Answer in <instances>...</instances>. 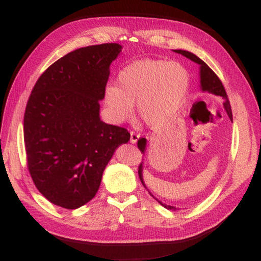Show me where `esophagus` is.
<instances>
[{"instance_id":"esophagus-1","label":"esophagus","mask_w":261,"mask_h":261,"mask_svg":"<svg viewBox=\"0 0 261 261\" xmlns=\"http://www.w3.org/2000/svg\"><path fill=\"white\" fill-rule=\"evenodd\" d=\"M139 135L138 134H136V132H134V131H131L130 132V143H132V144H136L137 141L139 140Z\"/></svg>"}]
</instances>
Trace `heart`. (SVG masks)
Instances as JSON below:
<instances>
[{
	"label": "heart",
	"mask_w": 261,
	"mask_h": 261,
	"mask_svg": "<svg viewBox=\"0 0 261 261\" xmlns=\"http://www.w3.org/2000/svg\"><path fill=\"white\" fill-rule=\"evenodd\" d=\"M190 74L178 62L143 59L123 68L117 85L105 88L103 105L110 120L122 123L134 105L147 125L160 127L177 116L187 101Z\"/></svg>",
	"instance_id": "1"
}]
</instances>
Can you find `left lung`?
<instances>
[{"mask_svg": "<svg viewBox=\"0 0 261 261\" xmlns=\"http://www.w3.org/2000/svg\"><path fill=\"white\" fill-rule=\"evenodd\" d=\"M175 53H177V54H180L187 57V59L191 60L192 62H194V63L199 64V79H200V90L202 92H208V93L211 94H214L216 96H221V98L223 99V107H224V110H226L228 116L230 120H232V114H231V107H230V103H229V100H228V96H227V93H226V90H224V87L222 85V83H221V81L219 79V77L216 76V74L214 73L213 70H212L208 65H207L204 61L200 60L199 57H198L197 55L192 54V53H190L188 50H182V49H174ZM146 144H147V140L146 138H141L138 140V148L140 149V152L145 154V152H146ZM138 175H139V178L141 180V183H143V185L145 188H146V185H145V182H144V178H143V162L140 163L139 166V169H138ZM147 189V188H146ZM151 193V192H149ZM151 196L154 198V199L158 200V202H160V204L165 207V208L167 210H173V211H176L177 208H176L175 206H170V205H166L163 204V202H161L159 199H156L155 197L153 196V194L151 193Z\"/></svg>", "mask_w": 261, "mask_h": 261, "instance_id": "1", "label": "left lung"}]
</instances>
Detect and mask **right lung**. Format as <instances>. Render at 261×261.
Here are the masks:
<instances>
[{
  "mask_svg": "<svg viewBox=\"0 0 261 261\" xmlns=\"http://www.w3.org/2000/svg\"><path fill=\"white\" fill-rule=\"evenodd\" d=\"M118 43L88 46L69 53L43 72L24 115L28 167L46 199L76 210L98 192L115 149L130 140L124 127L101 121L110 64Z\"/></svg>",
  "mask_w": 261,
  "mask_h": 261,
  "instance_id": "add662e5",
  "label": "right lung"
}]
</instances>
